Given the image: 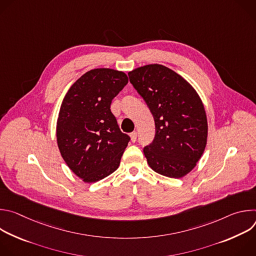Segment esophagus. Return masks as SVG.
Returning a JSON list of instances; mask_svg holds the SVG:
<instances>
[{"label": "esophagus", "mask_w": 256, "mask_h": 256, "mask_svg": "<svg viewBox=\"0 0 256 256\" xmlns=\"http://www.w3.org/2000/svg\"><path fill=\"white\" fill-rule=\"evenodd\" d=\"M136 136H138V132H132L130 134V140L132 142H134L136 140Z\"/></svg>", "instance_id": "obj_1"}]
</instances>
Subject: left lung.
<instances>
[{"label": "left lung", "mask_w": 256, "mask_h": 256, "mask_svg": "<svg viewBox=\"0 0 256 256\" xmlns=\"http://www.w3.org/2000/svg\"><path fill=\"white\" fill-rule=\"evenodd\" d=\"M130 81L154 116V140L144 148L157 173L181 178L200 159L208 138L202 101L194 88L171 68L154 64L128 72Z\"/></svg>", "instance_id": "1"}]
</instances>
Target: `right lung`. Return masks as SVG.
I'll return each mask as SVG.
<instances>
[{
	"instance_id": "right-lung-1",
	"label": "right lung",
	"mask_w": 256,
	"mask_h": 256,
	"mask_svg": "<svg viewBox=\"0 0 256 256\" xmlns=\"http://www.w3.org/2000/svg\"><path fill=\"white\" fill-rule=\"evenodd\" d=\"M124 72L94 68L66 92L56 122V142L68 168L92 184L120 166L130 136L120 132L110 110L112 99L128 84Z\"/></svg>"
}]
</instances>
